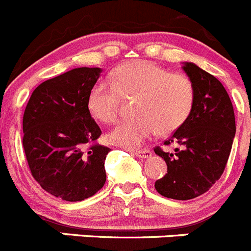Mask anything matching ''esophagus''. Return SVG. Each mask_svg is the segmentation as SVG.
Here are the masks:
<instances>
[{
	"label": "esophagus",
	"instance_id": "34e87169",
	"mask_svg": "<svg viewBox=\"0 0 251 251\" xmlns=\"http://www.w3.org/2000/svg\"><path fill=\"white\" fill-rule=\"evenodd\" d=\"M133 154L139 158H148L151 155V151L149 149H139V151H133Z\"/></svg>",
	"mask_w": 251,
	"mask_h": 251
}]
</instances>
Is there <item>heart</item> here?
Here are the masks:
<instances>
[{
	"label": "heart",
	"instance_id": "1",
	"mask_svg": "<svg viewBox=\"0 0 251 251\" xmlns=\"http://www.w3.org/2000/svg\"><path fill=\"white\" fill-rule=\"evenodd\" d=\"M121 98H135L133 113L137 116L119 122L108 141L133 149L158 130L168 134L180 128L192 113L195 91L187 75L135 61L117 68L110 83L98 82L92 87L87 100L89 113L103 123H113L121 110Z\"/></svg>",
	"mask_w": 251,
	"mask_h": 251
}]
</instances>
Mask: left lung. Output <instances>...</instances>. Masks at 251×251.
Wrapping results in <instances>:
<instances>
[{
  "mask_svg": "<svg viewBox=\"0 0 251 251\" xmlns=\"http://www.w3.org/2000/svg\"><path fill=\"white\" fill-rule=\"evenodd\" d=\"M183 70L194 86L192 113L164 142L178 146L173 153L154 148L167 163V174L154 187L160 195L176 201L194 199L219 180L236 129L233 104L220 80L194 63L187 62Z\"/></svg>",
  "mask_w": 251,
  "mask_h": 251,
  "instance_id": "1",
  "label": "left lung"
}]
</instances>
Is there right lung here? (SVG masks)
Segmentation results:
<instances>
[{
  "mask_svg": "<svg viewBox=\"0 0 251 251\" xmlns=\"http://www.w3.org/2000/svg\"><path fill=\"white\" fill-rule=\"evenodd\" d=\"M100 68H75L46 80L32 93L24 113L25 154L34 180L62 201H80L105 183L109 148L87 100Z\"/></svg>",
  "mask_w": 251,
  "mask_h": 251,
  "instance_id": "1",
  "label": "right lung"
}]
</instances>
